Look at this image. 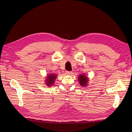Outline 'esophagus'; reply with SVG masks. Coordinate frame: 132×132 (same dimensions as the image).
Segmentation results:
<instances>
[{
  "label": "esophagus",
  "mask_w": 132,
  "mask_h": 132,
  "mask_svg": "<svg viewBox=\"0 0 132 132\" xmlns=\"http://www.w3.org/2000/svg\"><path fill=\"white\" fill-rule=\"evenodd\" d=\"M71 74H72V71H66V74H67V75H70Z\"/></svg>",
  "instance_id": "esophagus-1"
}]
</instances>
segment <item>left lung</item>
<instances>
[{
  "mask_svg": "<svg viewBox=\"0 0 132 132\" xmlns=\"http://www.w3.org/2000/svg\"><path fill=\"white\" fill-rule=\"evenodd\" d=\"M80 85L82 86H86L88 83V78L85 74H80L78 77Z\"/></svg>",
  "mask_w": 132,
  "mask_h": 132,
  "instance_id": "8db88e82",
  "label": "left lung"
}]
</instances>
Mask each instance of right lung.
I'll return each mask as SVG.
<instances>
[{
  "label": "right lung",
  "instance_id": "right-lung-1",
  "mask_svg": "<svg viewBox=\"0 0 132 132\" xmlns=\"http://www.w3.org/2000/svg\"><path fill=\"white\" fill-rule=\"evenodd\" d=\"M57 75L56 74H49L47 75L46 80V85L51 86L53 85L54 83V81L55 79L57 78Z\"/></svg>",
  "mask_w": 132,
  "mask_h": 132
}]
</instances>
